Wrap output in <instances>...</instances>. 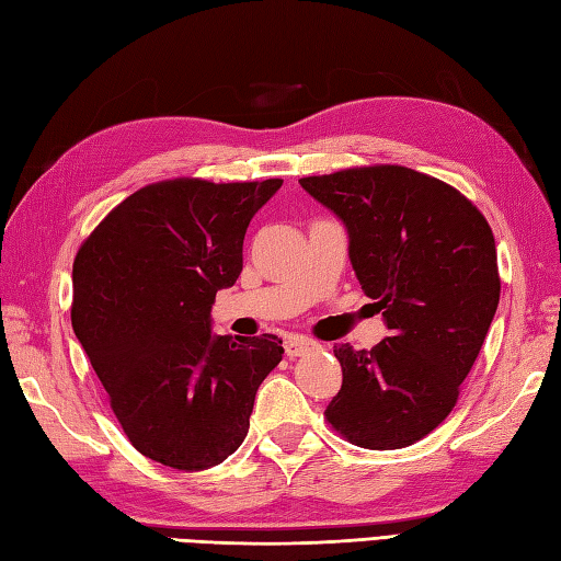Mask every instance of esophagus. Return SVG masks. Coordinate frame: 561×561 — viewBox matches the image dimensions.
I'll return each instance as SVG.
<instances>
[{
    "instance_id": "obj_1",
    "label": "esophagus",
    "mask_w": 561,
    "mask_h": 561,
    "mask_svg": "<svg viewBox=\"0 0 561 561\" xmlns=\"http://www.w3.org/2000/svg\"><path fill=\"white\" fill-rule=\"evenodd\" d=\"M314 341L305 339V335H290L288 341H285V355L288 357H300V355H307L309 351H314Z\"/></svg>"
}]
</instances>
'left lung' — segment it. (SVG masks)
Returning <instances> with one entry per match:
<instances>
[{"label":"left lung","instance_id":"obj_1","mask_svg":"<svg viewBox=\"0 0 561 561\" xmlns=\"http://www.w3.org/2000/svg\"><path fill=\"white\" fill-rule=\"evenodd\" d=\"M347 232V256L389 335L335 345L327 417L363 449H403L456 405L500 305L494 234L454 186L401 165L302 178Z\"/></svg>","mask_w":561,"mask_h":561}]
</instances>
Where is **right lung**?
<instances>
[{
	"mask_svg": "<svg viewBox=\"0 0 561 561\" xmlns=\"http://www.w3.org/2000/svg\"><path fill=\"white\" fill-rule=\"evenodd\" d=\"M283 180L158 182L112 210L73 261L71 327L146 458L206 470L238 451L278 335L214 333L216 293L242 271L256 210Z\"/></svg>",
	"mask_w": 561,
	"mask_h": 561,
	"instance_id": "obj_1",
	"label": "right lung"
}]
</instances>
